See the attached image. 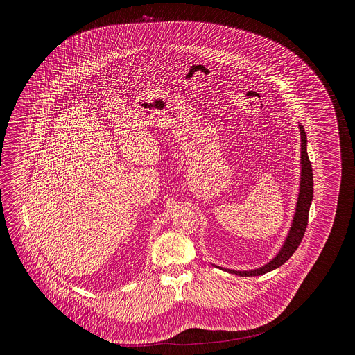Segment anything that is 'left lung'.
<instances>
[{
	"instance_id": "8db88e82",
	"label": "left lung",
	"mask_w": 355,
	"mask_h": 355,
	"mask_svg": "<svg viewBox=\"0 0 355 355\" xmlns=\"http://www.w3.org/2000/svg\"><path fill=\"white\" fill-rule=\"evenodd\" d=\"M298 128H300V134H301L300 190H298L295 211H294V216L291 220V225H290V230H288L280 249L277 250L275 257H272V259H269V262H266L258 268L249 269V270L228 269V268H223V266H217V265H214V266H217L225 272H230L232 275H236V276H259V275L268 273V272L275 270L279 266H282L298 249V246L304 238V230L307 227L309 209H310L311 200H313V169H311V164H310L309 155H307V138H306L304 125L301 123H298Z\"/></svg>"
}]
</instances>
